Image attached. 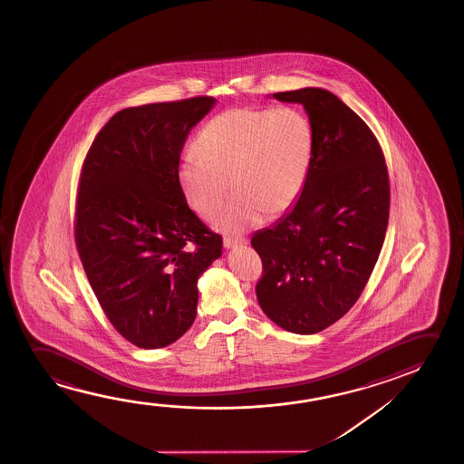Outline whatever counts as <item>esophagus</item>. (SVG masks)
<instances>
[{
	"instance_id": "obj_1",
	"label": "esophagus",
	"mask_w": 464,
	"mask_h": 464,
	"mask_svg": "<svg viewBox=\"0 0 464 464\" xmlns=\"http://www.w3.org/2000/svg\"><path fill=\"white\" fill-rule=\"evenodd\" d=\"M244 244H247V239H242V237H225L223 239L225 248H235L237 246H244Z\"/></svg>"
}]
</instances>
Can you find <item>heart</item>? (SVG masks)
I'll return each mask as SVG.
<instances>
[{
    "mask_svg": "<svg viewBox=\"0 0 464 464\" xmlns=\"http://www.w3.org/2000/svg\"><path fill=\"white\" fill-rule=\"evenodd\" d=\"M185 157L179 184L191 209L210 218L228 193L235 195L217 228L242 233L277 217L298 201L315 152V133L298 108H233L210 119Z\"/></svg>",
    "mask_w": 464,
    "mask_h": 464,
    "instance_id": "b5f03b06",
    "label": "heart"
}]
</instances>
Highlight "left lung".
<instances>
[{
	"mask_svg": "<svg viewBox=\"0 0 464 464\" xmlns=\"http://www.w3.org/2000/svg\"><path fill=\"white\" fill-rule=\"evenodd\" d=\"M273 96L304 106L315 152L296 204L252 237L263 263L256 298L280 328L315 334L350 311L377 263L390 214L387 165L368 125L328 90Z\"/></svg>",
	"mask_w": 464,
	"mask_h": 464,
	"instance_id": "1",
	"label": "left lung"
}]
</instances>
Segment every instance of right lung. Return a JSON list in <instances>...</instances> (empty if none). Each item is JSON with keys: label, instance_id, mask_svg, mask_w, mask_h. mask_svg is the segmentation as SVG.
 I'll return each instance as SVG.
<instances>
[{"label": "right lung", "instance_id": "right-lung-1", "mask_svg": "<svg viewBox=\"0 0 464 464\" xmlns=\"http://www.w3.org/2000/svg\"><path fill=\"white\" fill-rule=\"evenodd\" d=\"M216 98L123 109L96 134L76 204L77 252L102 311L127 341L161 349L197 317L198 279L222 236L188 208L178 169Z\"/></svg>", "mask_w": 464, "mask_h": 464}]
</instances>
